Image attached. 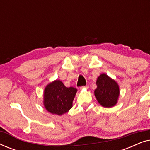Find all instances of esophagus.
Returning <instances> with one entry per match:
<instances>
[{"mask_svg": "<svg viewBox=\"0 0 150 150\" xmlns=\"http://www.w3.org/2000/svg\"><path fill=\"white\" fill-rule=\"evenodd\" d=\"M89 88V85H86V86H83V87H80V89H88Z\"/></svg>", "mask_w": 150, "mask_h": 150, "instance_id": "34e87169", "label": "esophagus"}]
</instances>
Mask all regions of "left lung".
<instances>
[{
  "mask_svg": "<svg viewBox=\"0 0 150 150\" xmlns=\"http://www.w3.org/2000/svg\"><path fill=\"white\" fill-rule=\"evenodd\" d=\"M97 88L94 91L98 103L104 108H111L117 103L120 94V87L114 79L102 73L96 81Z\"/></svg>",
  "mask_w": 150,
  "mask_h": 150,
  "instance_id": "8db88e82",
  "label": "left lung"
}]
</instances>
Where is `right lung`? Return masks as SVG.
I'll return each mask as SVG.
<instances>
[{
  "label": "right lung",
  "mask_w": 150,
  "mask_h": 150,
  "mask_svg": "<svg viewBox=\"0 0 150 150\" xmlns=\"http://www.w3.org/2000/svg\"><path fill=\"white\" fill-rule=\"evenodd\" d=\"M76 92V88L66 87L60 80H55L48 84L44 89V107L50 113L62 115L72 107Z\"/></svg>",
  "instance_id": "right-lung-1"
}]
</instances>
